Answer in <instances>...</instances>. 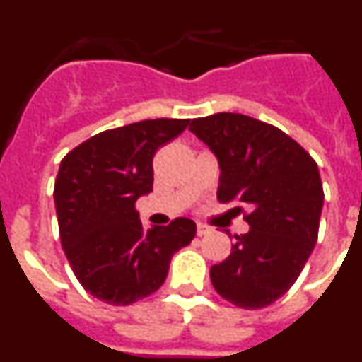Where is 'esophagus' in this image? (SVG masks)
<instances>
[{
    "label": "esophagus",
    "mask_w": 362,
    "mask_h": 362,
    "mask_svg": "<svg viewBox=\"0 0 362 362\" xmlns=\"http://www.w3.org/2000/svg\"><path fill=\"white\" fill-rule=\"evenodd\" d=\"M212 232V228L206 225H203V223H197V235H206V233Z\"/></svg>",
    "instance_id": "esophagus-1"
}]
</instances>
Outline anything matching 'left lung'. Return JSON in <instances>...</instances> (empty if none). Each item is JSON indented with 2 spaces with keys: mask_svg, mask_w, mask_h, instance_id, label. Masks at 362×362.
Instances as JSON below:
<instances>
[{
  "mask_svg": "<svg viewBox=\"0 0 362 362\" xmlns=\"http://www.w3.org/2000/svg\"><path fill=\"white\" fill-rule=\"evenodd\" d=\"M190 130L217 156V199L238 204L250 225L210 268L214 288L239 308H264L292 288L317 243L325 201L317 163L283 130L243 114L197 117Z\"/></svg>",
  "mask_w": 362,
  "mask_h": 362,
  "instance_id": "left-lung-1",
  "label": "left lung"
}]
</instances>
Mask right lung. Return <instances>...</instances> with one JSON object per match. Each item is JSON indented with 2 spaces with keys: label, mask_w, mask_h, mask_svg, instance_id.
Listing matches in <instances>:
<instances>
[{
  "label": "right lung",
  "mask_w": 362,
  "mask_h": 362,
  "mask_svg": "<svg viewBox=\"0 0 362 362\" xmlns=\"http://www.w3.org/2000/svg\"><path fill=\"white\" fill-rule=\"evenodd\" d=\"M190 119H145L105 130L63 158L54 185L59 239L74 276L95 299L132 305L159 290L196 223L177 217L145 230L136 201L152 192L153 153Z\"/></svg>",
  "instance_id": "right-lung-1"
}]
</instances>
